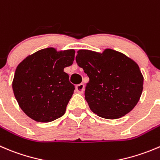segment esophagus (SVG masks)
<instances>
[{"mask_svg": "<svg viewBox=\"0 0 160 160\" xmlns=\"http://www.w3.org/2000/svg\"><path fill=\"white\" fill-rule=\"evenodd\" d=\"M83 91H84V85L83 83H80V84L77 85L76 87V91L77 93H79V94H82L83 92Z\"/></svg>", "mask_w": 160, "mask_h": 160, "instance_id": "obj_1", "label": "esophagus"}]
</instances>
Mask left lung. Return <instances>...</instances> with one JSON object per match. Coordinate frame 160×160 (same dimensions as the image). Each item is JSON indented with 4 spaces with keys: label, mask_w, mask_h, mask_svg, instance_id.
I'll list each match as a JSON object with an SVG mask.
<instances>
[{
    "label": "left lung",
    "mask_w": 160,
    "mask_h": 160,
    "mask_svg": "<svg viewBox=\"0 0 160 160\" xmlns=\"http://www.w3.org/2000/svg\"><path fill=\"white\" fill-rule=\"evenodd\" d=\"M76 61L90 79L84 95L93 112L115 119L135 107L143 91L144 77L134 60L106 48L102 52L79 50Z\"/></svg>",
    "instance_id": "1"
}]
</instances>
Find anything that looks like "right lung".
<instances>
[{
  "label": "right lung",
  "mask_w": 160,
  "mask_h": 160,
  "mask_svg": "<svg viewBox=\"0 0 160 160\" xmlns=\"http://www.w3.org/2000/svg\"><path fill=\"white\" fill-rule=\"evenodd\" d=\"M75 50L41 49L22 60L12 81L14 95L26 116L48 123L65 114L75 88L64 68L74 61Z\"/></svg>",
  "instance_id": "obj_1"
}]
</instances>
